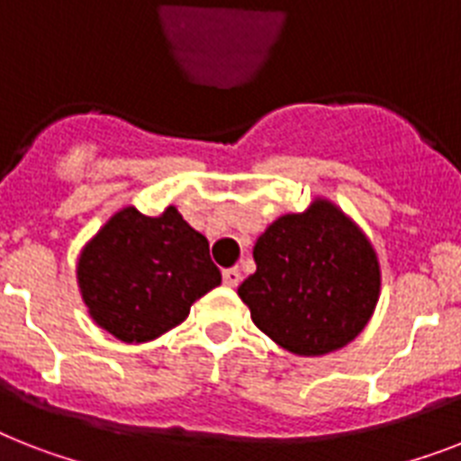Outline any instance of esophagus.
Instances as JSON below:
<instances>
[{"label": "esophagus", "instance_id": "esophagus-1", "mask_svg": "<svg viewBox=\"0 0 461 461\" xmlns=\"http://www.w3.org/2000/svg\"><path fill=\"white\" fill-rule=\"evenodd\" d=\"M222 279H224V284L230 286V289H234V286H239V284H241V269L239 267L224 269Z\"/></svg>", "mask_w": 461, "mask_h": 461}]
</instances>
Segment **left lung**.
<instances>
[{
    "label": "left lung",
    "instance_id": "1",
    "mask_svg": "<svg viewBox=\"0 0 461 461\" xmlns=\"http://www.w3.org/2000/svg\"><path fill=\"white\" fill-rule=\"evenodd\" d=\"M258 269L239 286L250 320L303 357L340 350L362 334L381 295V265L362 227L317 196L258 237Z\"/></svg>",
    "mask_w": 461,
    "mask_h": 461
}]
</instances>
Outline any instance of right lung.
<instances>
[{"mask_svg": "<svg viewBox=\"0 0 461 461\" xmlns=\"http://www.w3.org/2000/svg\"><path fill=\"white\" fill-rule=\"evenodd\" d=\"M75 276L89 317L122 343L158 339L222 284L208 239L175 205L156 218L134 205L113 212L82 246Z\"/></svg>", "mask_w": 461, "mask_h": 461, "instance_id": "right-lung-1", "label": "right lung"}]
</instances>
